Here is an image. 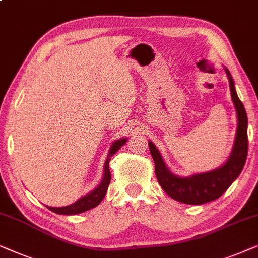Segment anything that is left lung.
I'll return each mask as SVG.
<instances>
[{"instance_id":"1","label":"left lung","mask_w":258,"mask_h":258,"mask_svg":"<svg viewBox=\"0 0 258 258\" xmlns=\"http://www.w3.org/2000/svg\"><path fill=\"white\" fill-rule=\"evenodd\" d=\"M224 70L229 81L231 99L237 114L236 138L226 164L206 173L194 174L187 177L177 176L166 166L155 145L148 141L159 184L170 198L187 205H202L219 199L241 174L248 155V117L235 90L234 79L229 70L227 68H224Z\"/></svg>"}]
</instances>
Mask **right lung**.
<instances>
[{
  "mask_svg": "<svg viewBox=\"0 0 258 258\" xmlns=\"http://www.w3.org/2000/svg\"><path fill=\"white\" fill-rule=\"evenodd\" d=\"M127 139L126 138H122V139L115 140L113 144L111 145L110 151H108V155L106 161H105V167H104V176L101 179V182L99 183L96 189H93L91 193L84 195L79 200L76 201L72 205L65 206V207H49L46 206L48 208L51 210V212L56 213V214H60V215H75V214H81L84 213L86 210L92 209L94 207H97L99 203L103 200L105 195H106L108 184H110L111 181V173H110V168H108V165H110V160L111 157L113 154L117 153L122 145L126 144Z\"/></svg>",
  "mask_w": 258,
  "mask_h": 258,
  "instance_id": "right-lung-1",
  "label": "right lung"
}]
</instances>
